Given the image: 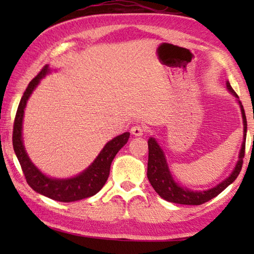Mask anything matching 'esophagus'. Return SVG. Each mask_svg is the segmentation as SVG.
<instances>
[{
    "mask_svg": "<svg viewBox=\"0 0 254 254\" xmlns=\"http://www.w3.org/2000/svg\"><path fill=\"white\" fill-rule=\"evenodd\" d=\"M130 133L134 135V136H142L144 133V127L140 126V125H136V126H133L130 129Z\"/></svg>",
    "mask_w": 254,
    "mask_h": 254,
    "instance_id": "esophagus-1",
    "label": "esophagus"
}]
</instances>
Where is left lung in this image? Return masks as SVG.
Returning a JSON list of instances; mask_svg holds the SVG:
<instances>
[{"mask_svg": "<svg viewBox=\"0 0 254 254\" xmlns=\"http://www.w3.org/2000/svg\"><path fill=\"white\" fill-rule=\"evenodd\" d=\"M227 88L235 97H237V93L231 88L230 83L227 82ZM243 116V125H244V141H243L241 152H239V159L236 164L234 171L231 175L224 179L223 182L218 184L213 189L207 190H190L185 187L179 186L172 178L171 172H170L168 163H166L164 152L159 147L157 141L154 137H150L148 140V149H149V157H148V171L147 176L151 186L154 187L156 193L163 199L169 201V202L179 203V204H202L207 201L217 196L218 194L227 189L237 178L239 172H241L243 166V158L245 155V140H246V130H248V123H246V116L243 109L242 103L239 102Z\"/></svg>", "mask_w": 254, "mask_h": 254, "instance_id": "obj_1", "label": "left lung"}]
</instances>
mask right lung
<instances>
[{"mask_svg": "<svg viewBox=\"0 0 254 254\" xmlns=\"http://www.w3.org/2000/svg\"><path fill=\"white\" fill-rule=\"evenodd\" d=\"M50 71L51 69L46 64L27 85L16 112L12 131V145L26 182L31 189L52 200L60 201V202H72V201L95 195L103 189L110 176L111 163L116 157L118 151L127 143L129 133L126 131L107 142L92 164L78 176L69 179H54L45 176L36 168V165L31 162L26 154L22 138V125L27 99L39 84L40 79L44 78Z\"/></svg>", "mask_w": 254, "mask_h": 254, "instance_id": "1", "label": "right lung"}]
</instances>
